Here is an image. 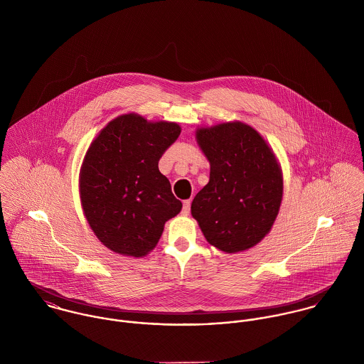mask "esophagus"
I'll return each instance as SVG.
<instances>
[{"label":"esophagus","instance_id":"obj_1","mask_svg":"<svg viewBox=\"0 0 364 364\" xmlns=\"http://www.w3.org/2000/svg\"><path fill=\"white\" fill-rule=\"evenodd\" d=\"M189 211H191V200H185V202H183V208H182V213H183L185 215H188Z\"/></svg>","mask_w":364,"mask_h":364}]
</instances>
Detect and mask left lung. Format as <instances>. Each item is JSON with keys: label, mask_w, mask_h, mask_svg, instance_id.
<instances>
[{"label": "left lung", "mask_w": 364, "mask_h": 364, "mask_svg": "<svg viewBox=\"0 0 364 364\" xmlns=\"http://www.w3.org/2000/svg\"><path fill=\"white\" fill-rule=\"evenodd\" d=\"M196 137L210 179L192 202V215L208 244L227 254L245 251L270 231L279 213L283 179L276 156L241 122L199 129Z\"/></svg>", "instance_id": "8db88e82"}]
</instances>
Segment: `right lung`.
Segmentation results:
<instances>
[{
    "label": "right lung",
    "mask_w": 364,
    "mask_h": 364,
    "mask_svg": "<svg viewBox=\"0 0 364 364\" xmlns=\"http://www.w3.org/2000/svg\"><path fill=\"white\" fill-rule=\"evenodd\" d=\"M181 134L176 123H150L129 113L92 141L81 168L80 195L98 240L113 252L140 258L154 250L164 224L182 203L158 169Z\"/></svg>",
    "instance_id": "obj_1"
}]
</instances>
